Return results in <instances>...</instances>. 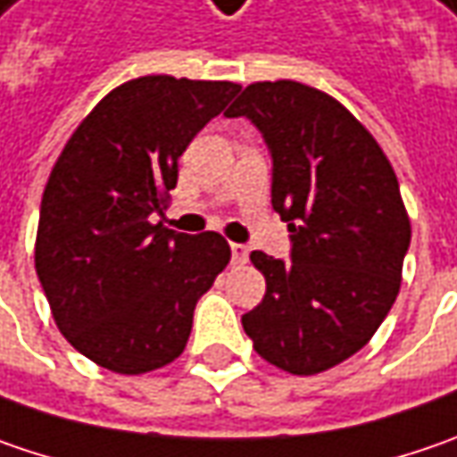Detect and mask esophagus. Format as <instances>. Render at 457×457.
I'll list each match as a JSON object with an SVG mask.
<instances>
[{"label": "esophagus", "instance_id": "esophagus-1", "mask_svg": "<svg viewBox=\"0 0 457 457\" xmlns=\"http://www.w3.org/2000/svg\"><path fill=\"white\" fill-rule=\"evenodd\" d=\"M229 250H232V263H237V266H240V263H245V261H248V255H250L248 245L232 243V245H229Z\"/></svg>", "mask_w": 457, "mask_h": 457}]
</instances>
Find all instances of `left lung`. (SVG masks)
<instances>
[{
	"label": "left lung",
	"mask_w": 457,
	"mask_h": 457,
	"mask_svg": "<svg viewBox=\"0 0 457 457\" xmlns=\"http://www.w3.org/2000/svg\"><path fill=\"white\" fill-rule=\"evenodd\" d=\"M228 117H248L273 158L270 202L291 232V261L261 250L266 296L243 314L255 353L294 376L355 355L402 287L411 225L386 153L325 91L255 81Z\"/></svg>",
	"instance_id": "left-lung-1"
}]
</instances>
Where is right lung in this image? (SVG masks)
Instances as JSON below:
<instances>
[{
  "label": "right lung",
  "instance_id": "obj_1",
  "mask_svg": "<svg viewBox=\"0 0 457 457\" xmlns=\"http://www.w3.org/2000/svg\"><path fill=\"white\" fill-rule=\"evenodd\" d=\"M240 91L232 81L140 76L73 129L40 202L35 270L61 335L96 366L140 376L176 361L194 307L229 263L220 232L153 225L194 135Z\"/></svg>",
  "mask_w": 457,
  "mask_h": 457
}]
</instances>
